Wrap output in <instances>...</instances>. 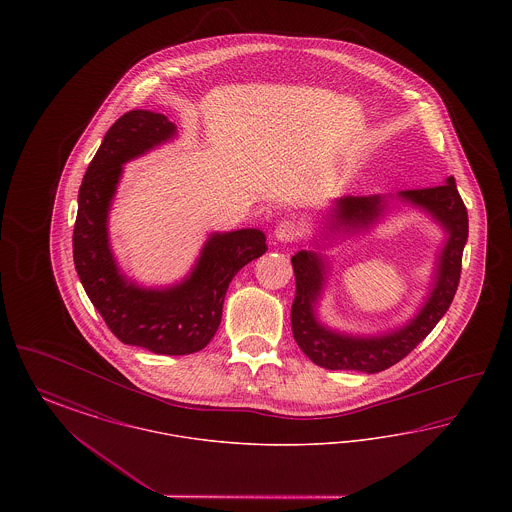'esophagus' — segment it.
Wrapping results in <instances>:
<instances>
[{"label": "esophagus", "mask_w": 512, "mask_h": 512, "mask_svg": "<svg viewBox=\"0 0 512 512\" xmlns=\"http://www.w3.org/2000/svg\"><path fill=\"white\" fill-rule=\"evenodd\" d=\"M301 236V224H297L295 220H282L278 222V226L274 228V238L282 244L295 242Z\"/></svg>", "instance_id": "obj_1"}]
</instances>
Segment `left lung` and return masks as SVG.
Masks as SVG:
<instances>
[{
    "instance_id": "left-lung-1",
    "label": "left lung",
    "mask_w": 512,
    "mask_h": 512,
    "mask_svg": "<svg viewBox=\"0 0 512 512\" xmlns=\"http://www.w3.org/2000/svg\"><path fill=\"white\" fill-rule=\"evenodd\" d=\"M395 199L424 209L447 232V242L436 265L434 288L416 317L397 330L380 336L341 334L324 326L317 317L318 297L326 284V263L315 251H297L292 257L295 274L293 340L315 365L328 370H361L366 374L386 370L405 359L434 330L455 297L468 238V213L455 186V178L449 176L441 186L399 192ZM390 201L391 195H343L334 201L330 211V228L349 234L368 230L384 217L390 209Z\"/></svg>"
}]
</instances>
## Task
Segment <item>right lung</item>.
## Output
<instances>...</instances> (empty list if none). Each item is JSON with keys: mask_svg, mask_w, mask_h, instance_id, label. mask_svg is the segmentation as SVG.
Instances as JSON below:
<instances>
[{"mask_svg": "<svg viewBox=\"0 0 512 512\" xmlns=\"http://www.w3.org/2000/svg\"><path fill=\"white\" fill-rule=\"evenodd\" d=\"M174 136V122L161 113H124L107 130L84 174L73 234L74 268L109 330L122 343L157 355H190L213 340L228 284L267 251V238L257 228L213 232L180 284L142 288L122 274L107 230L122 165Z\"/></svg>", "mask_w": 512, "mask_h": 512, "instance_id": "1", "label": "right lung"}]
</instances>
